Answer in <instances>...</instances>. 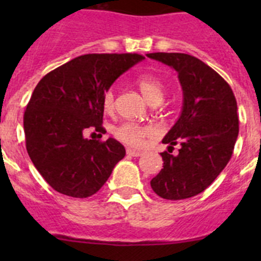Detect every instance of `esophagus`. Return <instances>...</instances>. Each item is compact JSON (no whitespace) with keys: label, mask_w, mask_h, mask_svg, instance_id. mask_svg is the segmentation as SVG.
<instances>
[{"label":"esophagus","mask_w":261,"mask_h":261,"mask_svg":"<svg viewBox=\"0 0 261 261\" xmlns=\"http://www.w3.org/2000/svg\"><path fill=\"white\" fill-rule=\"evenodd\" d=\"M126 154L130 156H140L142 153L138 150H133V149H126Z\"/></svg>","instance_id":"1"}]
</instances>
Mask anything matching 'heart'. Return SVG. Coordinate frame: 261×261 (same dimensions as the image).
Segmentation results:
<instances>
[{"instance_id": "1", "label": "heart", "mask_w": 261, "mask_h": 261, "mask_svg": "<svg viewBox=\"0 0 261 261\" xmlns=\"http://www.w3.org/2000/svg\"><path fill=\"white\" fill-rule=\"evenodd\" d=\"M137 85L142 95L149 103L159 100L162 102L165 95V84L154 74H142L137 80ZM102 108L106 114H111L115 110L114 89L106 90L102 96ZM153 129L149 126L140 125L133 121H124L112 128V136L121 144L132 147H140L144 144L145 138L151 136Z\"/></svg>"}]
</instances>
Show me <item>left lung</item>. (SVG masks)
Listing matches in <instances>:
<instances>
[{
  "instance_id": "obj_1",
  "label": "left lung",
  "mask_w": 261,
  "mask_h": 261,
  "mask_svg": "<svg viewBox=\"0 0 261 261\" xmlns=\"http://www.w3.org/2000/svg\"><path fill=\"white\" fill-rule=\"evenodd\" d=\"M177 71L183 89V110L162 140L182 147L177 156L161 153L163 168L150 181L166 200L199 195L216 180L230 161L239 132L237 99L229 84L201 60L186 53H147Z\"/></svg>"
}]
</instances>
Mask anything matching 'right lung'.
Segmentation results:
<instances>
[{
	"label": "right lung",
	"mask_w": 261,
	"mask_h": 261,
	"mask_svg": "<svg viewBox=\"0 0 261 261\" xmlns=\"http://www.w3.org/2000/svg\"><path fill=\"white\" fill-rule=\"evenodd\" d=\"M144 59L137 53H89L36 85L23 116L26 147L53 190L78 199L93 196L124 158L125 149L114 138L100 141L84 135L87 129L105 133L103 94Z\"/></svg>",
	"instance_id": "obj_1"
}]
</instances>
